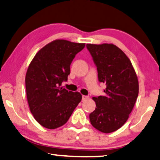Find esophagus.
I'll return each mask as SVG.
<instances>
[{
    "label": "esophagus",
    "instance_id": "obj_1",
    "mask_svg": "<svg viewBox=\"0 0 160 160\" xmlns=\"http://www.w3.org/2000/svg\"><path fill=\"white\" fill-rule=\"evenodd\" d=\"M88 98H89L88 96H85V95L82 96V101H85V100L88 99Z\"/></svg>",
    "mask_w": 160,
    "mask_h": 160
}]
</instances>
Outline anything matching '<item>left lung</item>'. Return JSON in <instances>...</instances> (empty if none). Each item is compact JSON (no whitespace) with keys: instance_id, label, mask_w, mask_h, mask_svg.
<instances>
[{"instance_id":"obj_1","label":"left lung","mask_w":160,"mask_h":160,"mask_svg":"<svg viewBox=\"0 0 160 160\" xmlns=\"http://www.w3.org/2000/svg\"><path fill=\"white\" fill-rule=\"evenodd\" d=\"M100 82L106 85L104 96L93 97L96 109L89 115L98 130L110 133L126 123L137 100L139 85L131 61L121 49L112 44H87Z\"/></svg>"}]
</instances>
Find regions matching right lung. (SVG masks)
<instances>
[{"label": "right lung", "mask_w": 160, "mask_h": 160, "mask_svg": "<svg viewBox=\"0 0 160 160\" xmlns=\"http://www.w3.org/2000/svg\"><path fill=\"white\" fill-rule=\"evenodd\" d=\"M85 45L55 40L42 48L30 63L25 75L28 102L34 118L45 128L65 124L81 101L80 93L60 86L67 81L72 61Z\"/></svg>", "instance_id": "right-lung-1"}]
</instances>
